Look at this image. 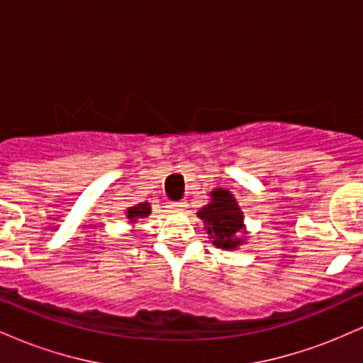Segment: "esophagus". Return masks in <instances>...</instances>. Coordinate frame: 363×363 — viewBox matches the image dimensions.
Returning <instances> with one entry per match:
<instances>
[{"label": "esophagus", "instance_id": "34e87169", "mask_svg": "<svg viewBox=\"0 0 363 363\" xmlns=\"http://www.w3.org/2000/svg\"><path fill=\"white\" fill-rule=\"evenodd\" d=\"M186 206H187V203L184 201V199H182V201H170L169 203V208H170V210H174V211L184 210Z\"/></svg>", "mask_w": 363, "mask_h": 363}]
</instances>
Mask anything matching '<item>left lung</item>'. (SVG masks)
Instances as JSON below:
<instances>
[{
  "mask_svg": "<svg viewBox=\"0 0 363 363\" xmlns=\"http://www.w3.org/2000/svg\"><path fill=\"white\" fill-rule=\"evenodd\" d=\"M205 223L211 244L222 251H237L245 244L244 213L235 196L225 187L210 191V203L196 213Z\"/></svg>",
  "mask_w": 363,
  "mask_h": 363,
  "instance_id": "left-lung-1",
  "label": "left lung"
}]
</instances>
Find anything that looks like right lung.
Returning a JSON list of instances; mask_svg holds the SVG:
<instances>
[{"label": "right lung", "mask_w": 363, "mask_h": 363, "mask_svg": "<svg viewBox=\"0 0 363 363\" xmlns=\"http://www.w3.org/2000/svg\"><path fill=\"white\" fill-rule=\"evenodd\" d=\"M150 213H152V206H150L148 201L140 203V205H135V206H129L126 210L128 223H131V227H135V223L138 222L140 218H147ZM135 230L136 228H133V232Z\"/></svg>", "instance_id": "right-lung-1"}]
</instances>
